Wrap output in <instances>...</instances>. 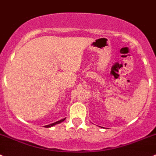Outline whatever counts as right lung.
Returning a JSON list of instances; mask_svg holds the SVG:
<instances>
[{
    "label": "right lung",
    "mask_w": 156,
    "mask_h": 156,
    "mask_svg": "<svg viewBox=\"0 0 156 156\" xmlns=\"http://www.w3.org/2000/svg\"><path fill=\"white\" fill-rule=\"evenodd\" d=\"M65 119L66 118H65V119H61V120H59V121H58V122H54V123H52V124H50V125H48V126H44L45 128H50V127H52V126H54L55 125H56V124H59V123H61V122H64L65 120Z\"/></svg>",
    "instance_id": "obj_1"
}]
</instances>
